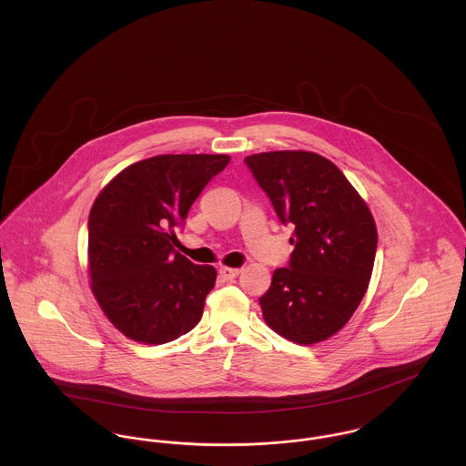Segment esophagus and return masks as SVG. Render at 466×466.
I'll return each instance as SVG.
<instances>
[{
  "mask_svg": "<svg viewBox=\"0 0 466 466\" xmlns=\"http://www.w3.org/2000/svg\"><path fill=\"white\" fill-rule=\"evenodd\" d=\"M218 274H220L222 279H233L240 274V268H237V267H220Z\"/></svg>",
  "mask_w": 466,
  "mask_h": 466,
  "instance_id": "34e87169",
  "label": "esophagus"
}]
</instances>
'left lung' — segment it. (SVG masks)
I'll list each match as a JSON object with an SVG mask.
<instances>
[{
    "label": "left lung",
    "instance_id": "8db88e82",
    "mask_svg": "<svg viewBox=\"0 0 466 466\" xmlns=\"http://www.w3.org/2000/svg\"><path fill=\"white\" fill-rule=\"evenodd\" d=\"M246 165L294 233L289 266L272 274L260 307L274 332L314 344L339 332L362 301L377 253L366 202L327 157L305 150L248 156Z\"/></svg>",
    "mask_w": 466,
    "mask_h": 466
}]
</instances>
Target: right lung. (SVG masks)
Segmentation results:
<instances>
[{
  "instance_id": "obj_1",
  "label": "right lung",
  "mask_w": 466,
  "mask_h": 466,
  "mask_svg": "<svg viewBox=\"0 0 466 466\" xmlns=\"http://www.w3.org/2000/svg\"><path fill=\"white\" fill-rule=\"evenodd\" d=\"M226 154H163L124 168L93 202L87 220L91 290L126 337L163 344L202 318L217 270L174 249L204 187Z\"/></svg>"
}]
</instances>
